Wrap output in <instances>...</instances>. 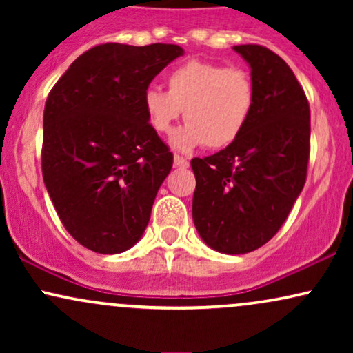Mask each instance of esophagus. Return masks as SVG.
I'll list each match as a JSON object with an SVG mask.
<instances>
[{"instance_id": "1", "label": "esophagus", "mask_w": 353, "mask_h": 353, "mask_svg": "<svg viewBox=\"0 0 353 353\" xmlns=\"http://www.w3.org/2000/svg\"><path fill=\"white\" fill-rule=\"evenodd\" d=\"M174 165H176V168L185 169V168H189V161L184 159V157L179 156V154H176V156H174Z\"/></svg>"}]
</instances>
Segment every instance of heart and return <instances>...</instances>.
I'll return each mask as SVG.
<instances>
[{
    "label": "heart",
    "instance_id": "1",
    "mask_svg": "<svg viewBox=\"0 0 353 353\" xmlns=\"http://www.w3.org/2000/svg\"><path fill=\"white\" fill-rule=\"evenodd\" d=\"M165 86L168 92L157 88L144 92V111L154 131L169 134L184 109L188 124L172 137L181 151L202 144L209 149L228 148L252 116L255 86L242 68L189 59L168 72Z\"/></svg>",
    "mask_w": 353,
    "mask_h": 353
}]
</instances>
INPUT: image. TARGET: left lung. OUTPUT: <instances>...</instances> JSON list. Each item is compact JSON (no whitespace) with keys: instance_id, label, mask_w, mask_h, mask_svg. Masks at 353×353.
<instances>
[{"instance_id":"left-lung-1","label":"left lung","mask_w":353,"mask_h":353,"mask_svg":"<svg viewBox=\"0 0 353 353\" xmlns=\"http://www.w3.org/2000/svg\"><path fill=\"white\" fill-rule=\"evenodd\" d=\"M234 50L252 70V116L232 144L190 161L194 225L209 247L232 255L277 234L302 192L310 156L309 101L292 70L261 44Z\"/></svg>"}]
</instances>
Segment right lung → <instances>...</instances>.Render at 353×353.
Segmentation results:
<instances>
[{
  "label": "right lung",
  "instance_id": "1",
  "mask_svg": "<svg viewBox=\"0 0 353 353\" xmlns=\"http://www.w3.org/2000/svg\"><path fill=\"white\" fill-rule=\"evenodd\" d=\"M182 52L177 44H98L48 94L44 185L68 232L92 252H124L144 234L174 156L149 124L143 98Z\"/></svg>",
  "mask_w": 353,
  "mask_h": 353
}]
</instances>
